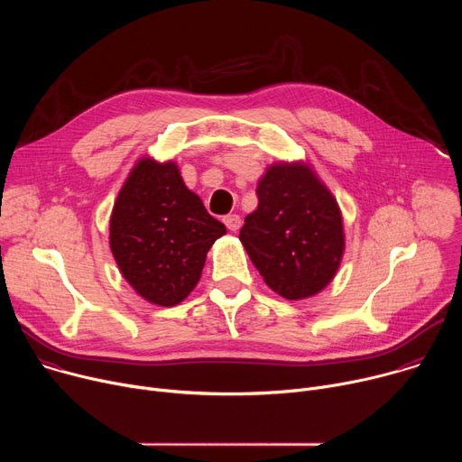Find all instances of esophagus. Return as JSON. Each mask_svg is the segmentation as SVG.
Masks as SVG:
<instances>
[{
	"label": "esophagus",
	"mask_w": 462,
	"mask_h": 462,
	"mask_svg": "<svg viewBox=\"0 0 462 462\" xmlns=\"http://www.w3.org/2000/svg\"><path fill=\"white\" fill-rule=\"evenodd\" d=\"M223 223L226 225V228L230 232H237L241 228V217L237 214H230V216H225L223 217Z\"/></svg>",
	"instance_id": "esophagus-1"
}]
</instances>
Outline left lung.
<instances>
[{
	"label": "left lung",
	"mask_w": 462,
	"mask_h": 462,
	"mask_svg": "<svg viewBox=\"0 0 462 462\" xmlns=\"http://www.w3.org/2000/svg\"><path fill=\"white\" fill-rule=\"evenodd\" d=\"M239 239L265 283L287 300L319 292L338 271L344 226L337 199L305 164H274Z\"/></svg>",
	"instance_id": "left-lung-1"
}]
</instances>
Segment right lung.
<instances>
[{
  "label": "right lung",
  "instance_id": "1",
  "mask_svg": "<svg viewBox=\"0 0 462 462\" xmlns=\"http://www.w3.org/2000/svg\"><path fill=\"white\" fill-rule=\"evenodd\" d=\"M226 234L184 186L175 162L143 159L122 186L109 245L127 283L155 305L173 307L201 278L207 252Z\"/></svg>",
  "mask_w": 462,
  "mask_h": 462
}]
</instances>
